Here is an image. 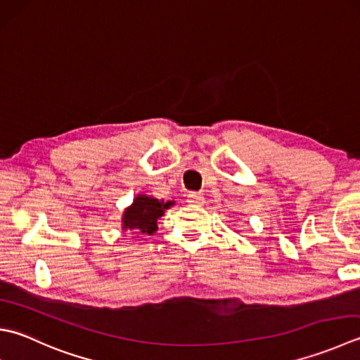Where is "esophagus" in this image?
Segmentation results:
<instances>
[{
  "instance_id": "obj_1",
  "label": "esophagus",
  "mask_w": 360,
  "mask_h": 360,
  "mask_svg": "<svg viewBox=\"0 0 360 360\" xmlns=\"http://www.w3.org/2000/svg\"><path fill=\"white\" fill-rule=\"evenodd\" d=\"M187 202L192 204V206H202V204L206 202V198H204L202 193L192 192V193L187 195Z\"/></svg>"
}]
</instances>
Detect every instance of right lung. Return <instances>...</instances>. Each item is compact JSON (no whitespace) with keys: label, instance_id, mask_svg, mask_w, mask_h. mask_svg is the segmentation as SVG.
Wrapping results in <instances>:
<instances>
[{"label":"right lung","instance_id":"add662e5","mask_svg":"<svg viewBox=\"0 0 360 360\" xmlns=\"http://www.w3.org/2000/svg\"><path fill=\"white\" fill-rule=\"evenodd\" d=\"M174 201L156 200L153 196L137 195L129 207L124 209L122 218L123 231H132L134 234H148L158 231V218L170 209Z\"/></svg>","mask_w":360,"mask_h":360}]
</instances>
